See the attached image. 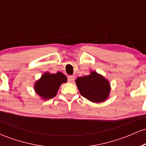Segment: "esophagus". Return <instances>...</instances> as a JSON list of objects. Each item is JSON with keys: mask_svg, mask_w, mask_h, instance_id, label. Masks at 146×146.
Instances as JSON below:
<instances>
[{"mask_svg": "<svg viewBox=\"0 0 146 146\" xmlns=\"http://www.w3.org/2000/svg\"><path fill=\"white\" fill-rule=\"evenodd\" d=\"M75 80V76H73V75H69V76L68 77V82L71 83V82H73Z\"/></svg>", "mask_w": 146, "mask_h": 146, "instance_id": "esophagus-1", "label": "esophagus"}]
</instances>
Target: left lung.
Masks as SVG:
<instances>
[{
  "label": "left lung",
  "mask_w": 146,
  "mask_h": 146,
  "mask_svg": "<svg viewBox=\"0 0 146 146\" xmlns=\"http://www.w3.org/2000/svg\"><path fill=\"white\" fill-rule=\"evenodd\" d=\"M75 84L82 96L93 103H101L109 97V81L95 71H90L88 75L78 77Z\"/></svg>",
  "instance_id": "obj_1"
}]
</instances>
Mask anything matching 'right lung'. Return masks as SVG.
<instances>
[{"instance_id":"1","label":"right lung","mask_w":146,"mask_h":146,"mask_svg":"<svg viewBox=\"0 0 146 146\" xmlns=\"http://www.w3.org/2000/svg\"><path fill=\"white\" fill-rule=\"evenodd\" d=\"M66 82V75L61 72L56 74L46 72L34 83V90L42 100H48L54 98L62 84Z\"/></svg>"}]
</instances>
